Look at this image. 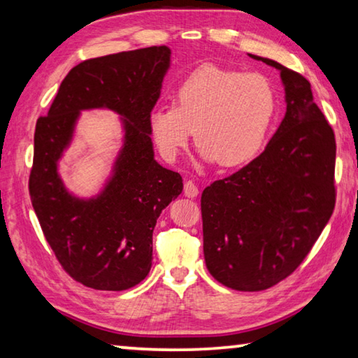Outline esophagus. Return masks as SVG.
I'll use <instances>...</instances> for the list:
<instances>
[{"label":"esophagus","instance_id":"esophagus-1","mask_svg":"<svg viewBox=\"0 0 358 358\" xmlns=\"http://www.w3.org/2000/svg\"><path fill=\"white\" fill-rule=\"evenodd\" d=\"M199 194V187L192 183V181H186L185 183V196L186 197H197Z\"/></svg>","mask_w":358,"mask_h":358}]
</instances>
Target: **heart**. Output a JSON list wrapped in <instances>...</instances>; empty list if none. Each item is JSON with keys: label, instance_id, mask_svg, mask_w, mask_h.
<instances>
[{"label": "heart", "instance_id": "1", "mask_svg": "<svg viewBox=\"0 0 358 358\" xmlns=\"http://www.w3.org/2000/svg\"><path fill=\"white\" fill-rule=\"evenodd\" d=\"M276 106V92L265 76L205 64L178 85L173 107L151 110L148 124L166 159L177 157L192 129L205 159L234 169L260 153Z\"/></svg>", "mask_w": 358, "mask_h": 358}]
</instances>
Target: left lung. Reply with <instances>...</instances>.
Segmentation results:
<instances>
[{"instance_id": "1", "label": "left lung", "mask_w": 358, "mask_h": 358, "mask_svg": "<svg viewBox=\"0 0 358 358\" xmlns=\"http://www.w3.org/2000/svg\"><path fill=\"white\" fill-rule=\"evenodd\" d=\"M280 71L286 115L265 150L202 192L203 256L224 286L257 292L287 278L311 251L335 208L336 143L299 72Z\"/></svg>"}]
</instances>
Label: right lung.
Instances as JSON below:
<instances>
[{"instance_id":"add662e5","label":"right lung","mask_w":358,"mask_h":358,"mask_svg":"<svg viewBox=\"0 0 358 358\" xmlns=\"http://www.w3.org/2000/svg\"><path fill=\"white\" fill-rule=\"evenodd\" d=\"M171 48H138L87 59L69 71L47 117L36 123L29 196L45 240L63 268L98 290L143 281L153 260L157 217L183 191L180 173L157 164L148 118L171 68ZM120 115L124 145L103 189L83 199L69 192L57 162L82 110Z\"/></svg>"}]
</instances>
